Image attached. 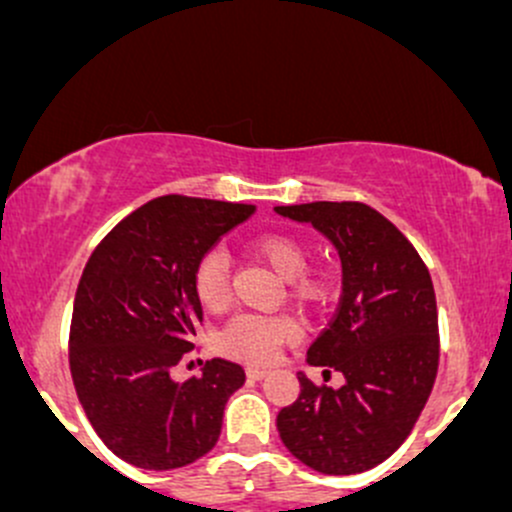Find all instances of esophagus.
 Instances as JSON below:
<instances>
[{"instance_id": "obj_1", "label": "esophagus", "mask_w": 512, "mask_h": 512, "mask_svg": "<svg viewBox=\"0 0 512 512\" xmlns=\"http://www.w3.org/2000/svg\"><path fill=\"white\" fill-rule=\"evenodd\" d=\"M266 376H268L266 368H256V366L246 368V378H249V381H261V378H266Z\"/></svg>"}]
</instances>
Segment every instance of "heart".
Segmentation results:
<instances>
[{
	"instance_id": "b5f03b06",
	"label": "heart",
	"mask_w": 512,
	"mask_h": 512,
	"mask_svg": "<svg viewBox=\"0 0 512 512\" xmlns=\"http://www.w3.org/2000/svg\"><path fill=\"white\" fill-rule=\"evenodd\" d=\"M244 251L254 261L271 268L288 283L290 298L300 305L315 307L329 295L327 276L305 273L310 251L302 241L288 234H261L246 241ZM192 288L205 310H222L229 295V261L222 251H210L197 261L192 273ZM298 339V327L288 317L239 315L224 327L219 346L232 359L244 364L266 366L278 356L285 344Z\"/></svg>"
}]
</instances>
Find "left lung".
<instances>
[{"label":"left lung","instance_id":"8db88e82","mask_svg":"<svg viewBox=\"0 0 512 512\" xmlns=\"http://www.w3.org/2000/svg\"><path fill=\"white\" fill-rule=\"evenodd\" d=\"M276 212L312 224L342 261L339 310L307 349V364L344 376L342 388H329L300 371V395L278 412V434L320 474H361L405 442L432 393L439 334L430 271L400 229L364 202Z\"/></svg>","mask_w":512,"mask_h":512}]
</instances>
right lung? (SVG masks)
Masks as SVG:
<instances>
[{"label": "right lung", "instance_id": "obj_1", "mask_svg": "<svg viewBox=\"0 0 512 512\" xmlns=\"http://www.w3.org/2000/svg\"><path fill=\"white\" fill-rule=\"evenodd\" d=\"M254 205L163 195L124 217L92 251L75 293L70 373L87 420L126 464L188 466L217 444L244 368L212 359L202 376L173 381L192 349L202 305L197 261Z\"/></svg>", "mask_w": 512, "mask_h": 512}]
</instances>
